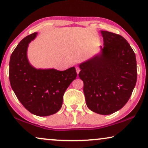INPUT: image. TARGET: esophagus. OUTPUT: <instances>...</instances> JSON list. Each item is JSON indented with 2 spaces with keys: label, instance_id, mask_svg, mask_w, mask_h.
Masks as SVG:
<instances>
[{
  "label": "esophagus",
  "instance_id": "esophagus-1",
  "mask_svg": "<svg viewBox=\"0 0 148 148\" xmlns=\"http://www.w3.org/2000/svg\"><path fill=\"white\" fill-rule=\"evenodd\" d=\"M79 71H80L79 68V67H76V72H77V73L79 74Z\"/></svg>",
  "mask_w": 148,
  "mask_h": 148
}]
</instances>
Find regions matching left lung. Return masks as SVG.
<instances>
[{
	"label": "left lung",
	"instance_id": "8db88e82",
	"mask_svg": "<svg viewBox=\"0 0 148 148\" xmlns=\"http://www.w3.org/2000/svg\"><path fill=\"white\" fill-rule=\"evenodd\" d=\"M100 52L79 64L87 106L102 115L112 114L128 102L137 82L135 54L124 38L100 31Z\"/></svg>",
	"mask_w": 148,
	"mask_h": 148
}]
</instances>
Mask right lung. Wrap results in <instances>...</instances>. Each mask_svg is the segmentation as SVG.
Here are the masks:
<instances>
[{
  "label": "right lung",
  "mask_w": 148,
  "mask_h": 148,
  "mask_svg": "<svg viewBox=\"0 0 148 148\" xmlns=\"http://www.w3.org/2000/svg\"><path fill=\"white\" fill-rule=\"evenodd\" d=\"M37 32L24 38L14 50L9 62V80L18 100L33 114L46 116L55 114L62 104L63 95L77 73L74 66L65 71L36 69L27 58L29 44Z\"/></svg>",
  "instance_id": "obj_1"
}]
</instances>
